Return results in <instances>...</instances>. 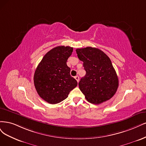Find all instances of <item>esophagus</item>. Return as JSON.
Instances as JSON below:
<instances>
[{
  "label": "esophagus",
  "mask_w": 146,
  "mask_h": 146,
  "mask_svg": "<svg viewBox=\"0 0 146 146\" xmlns=\"http://www.w3.org/2000/svg\"><path fill=\"white\" fill-rule=\"evenodd\" d=\"M74 78H75V79L76 80L77 82H79V76H75V77H74Z\"/></svg>",
  "instance_id": "esophagus-1"
}]
</instances>
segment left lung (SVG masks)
I'll use <instances>...</instances> for the list:
<instances>
[{"instance_id": "left-lung-1", "label": "left lung", "mask_w": 146, "mask_h": 146, "mask_svg": "<svg viewBox=\"0 0 146 146\" xmlns=\"http://www.w3.org/2000/svg\"><path fill=\"white\" fill-rule=\"evenodd\" d=\"M76 51L86 72L78 84L86 100L94 104L110 100L118 87V78L110 58L101 50L91 46Z\"/></svg>"}]
</instances>
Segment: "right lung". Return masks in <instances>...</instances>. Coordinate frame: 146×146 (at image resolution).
Instances as JSON below:
<instances>
[{
  "instance_id": "1",
  "label": "right lung",
  "mask_w": 146,
  "mask_h": 146,
  "mask_svg": "<svg viewBox=\"0 0 146 146\" xmlns=\"http://www.w3.org/2000/svg\"><path fill=\"white\" fill-rule=\"evenodd\" d=\"M73 50L68 46H56L45 54L36 69V90L39 96L50 104H58L64 101L70 92L78 86L67 65Z\"/></svg>"
}]
</instances>
